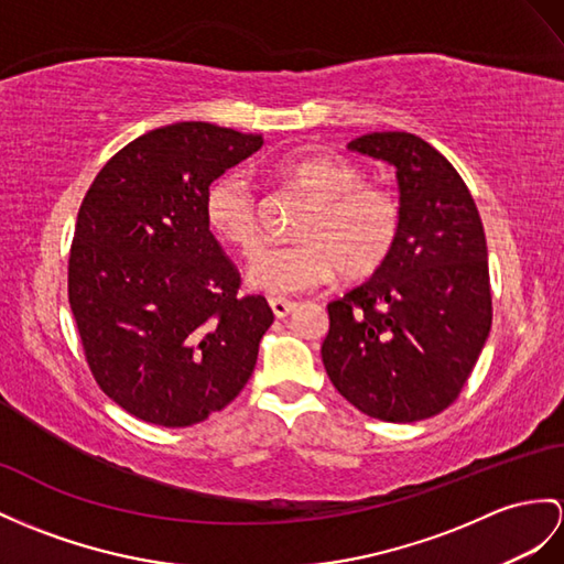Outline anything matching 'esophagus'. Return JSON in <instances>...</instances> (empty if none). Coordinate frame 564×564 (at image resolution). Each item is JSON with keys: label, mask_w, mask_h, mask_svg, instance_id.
<instances>
[{"label": "esophagus", "mask_w": 564, "mask_h": 564, "mask_svg": "<svg viewBox=\"0 0 564 564\" xmlns=\"http://www.w3.org/2000/svg\"><path fill=\"white\" fill-rule=\"evenodd\" d=\"M270 308L274 313V318H286V315H290L296 308V304H294V301H286V299H270Z\"/></svg>", "instance_id": "esophagus-1"}]
</instances>
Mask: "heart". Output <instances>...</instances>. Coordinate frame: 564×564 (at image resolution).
<instances>
[{
	"label": "heart",
	"instance_id": "b5f03b06",
	"mask_svg": "<svg viewBox=\"0 0 564 564\" xmlns=\"http://www.w3.org/2000/svg\"><path fill=\"white\" fill-rule=\"evenodd\" d=\"M270 174L304 191L313 205L294 229L299 241L270 246L253 258V290L292 296L337 272L364 280L386 265L402 229V208L392 191L366 184L356 164L325 153L284 155L270 164ZM205 219L217 239L239 256H253L263 241L258 198L243 174L219 176L208 188Z\"/></svg>",
	"mask_w": 564,
	"mask_h": 564
}]
</instances>
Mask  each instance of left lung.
<instances>
[{
	"instance_id": "1",
	"label": "left lung",
	"mask_w": 564,
	"mask_h": 564,
	"mask_svg": "<svg viewBox=\"0 0 564 564\" xmlns=\"http://www.w3.org/2000/svg\"><path fill=\"white\" fill-rule=\"evenodd\" d=\"M349 150L397 167L402 229L373 278L327 304L323 364L366 416L414 423L457 400L490 323L488 246L464 178L406 131H376Z\"/></svg>"
}]
</instances>
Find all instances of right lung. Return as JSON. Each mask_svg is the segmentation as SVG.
Segmentation results:
<instances>
[{"label":"right lung","instance_id":"add662e5","mask_svg":"<svg viewBox=\"0 0 564 564\" xmlns=\"http://www.w3.org/2000/svg\"><path fill=\"white\" fill-rule=\"evenodd\" d=\"M263 135L178 121L123 145L80 203L68 304L100 390L131 416L186 429L249 382L272 325L205 219V196Z\"/></svg>","mask_w":564,"mask_h":564}]
</instances>
